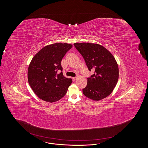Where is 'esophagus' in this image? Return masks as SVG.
<instances>
[{
  "label": "esophagus",
  "instance_id": "1",
  "mask_svg": "<svg viewBox=\"0 0 148 148\" xmlns=\"http://www.w3.org/2000/svg\"><path fill=\"white\" fill-rule=\"evenodd\" d=\"M77 77H73V79L74 80V81H75L76 80H77Z\"/></svg>",
  "mask_w": 148,
  "mask_h": 148
}]
</instances>
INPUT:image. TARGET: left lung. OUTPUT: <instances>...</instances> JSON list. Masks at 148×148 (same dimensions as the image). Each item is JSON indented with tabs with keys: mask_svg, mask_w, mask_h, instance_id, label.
Masks as SVG:
<instances>
[{
	"mask_svg": "<svg viewBox=\"0 0 148 148\" xmlns=\"http://www.w3.org/2000/svg\"><path fill=\"white\" fill-rule=\"evenodd\" d=\"M74 47L83 57L88 70L94 74L88 77L83 89L85 96L99 100L109 95L117 84L119 68L113 55L104 47L92 43H74Z\"/></svg>",
	"mask_w": 148,
	"mask_h": 148,
	"instance_id": "left-lung-1",
	"label": "left lung"
}]
</instances>
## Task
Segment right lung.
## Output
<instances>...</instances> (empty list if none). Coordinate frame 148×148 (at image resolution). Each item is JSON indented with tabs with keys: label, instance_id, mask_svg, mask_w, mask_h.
Here are the masks:
<instances>
[{
	"label": "right lung",
	"instance_id": "obj_1",
	"mask_svg": "<svg viewBox=\"0 0 148 148\" xmlns=\"http://www.w3.org/2000/svg\"><path fill=\"white\" fill-rule=\"evenodd\" d=\"M71 48L67 43L53 44L44 47L32 59L28 71L29 84L39 98L52 103L66 94L72 79L64 76L61 62ZM58 71L61 72L58 74Z\"/></svg>",
	"mask_w": 148,
	"mask_h": 148
}]
</instances>
